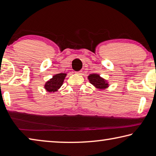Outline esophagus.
<instances>
[{
	"mask_svg": "<svg viewBox=\"0 0 156 156\" xmlns=\"http://www.w3.org/2000/svg\"><path fill=\"white\" fill-rule=\"evenodd\" d=\"M76 73L78 74V75H81V74H82V70L77 71V72H76Z\"/></svg>",
	"mask_w": 156,
	"mask_h": 156,
	"instance_id": "obj_1",
	"label": "esophagus"
}]
</instances>
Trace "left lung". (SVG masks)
Returning <instances> with one entry per match:
<instances>
[{"label":"left lung","instance_id":"1","mask_svg":"<svg viewBox=\"0 0 156 156\" xmlns=\"http://www.w3.org/2000/svg\"><path fill=\"white\" fill-rule=\"evenodd\" d=\"M88 79L90 82L98 88L103 89L107 88L108 86V83H106V81L103 79L101 78L99 75H97V74H92V75L88 76Z\"/></svg>","mask_w":156,"mask_h":156}]
</instances>
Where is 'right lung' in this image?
<instances>
[{
  "mask_svg": "<svg viewBox=\"0 0 156 156\" xmlns=\"http://www.w3.org/2000/svg\"><path fill=\"white\" fill-rule=\"evenodd\" d=\"M66 76V74L65 73H59L54 75L45 84V89L48 92H56L62 86Z\"/></svg>",
  "mask_w": 156,
  "mask_h": 156,
  "instance_id": "1",
  "label": "right lung"
}]
</instances>
